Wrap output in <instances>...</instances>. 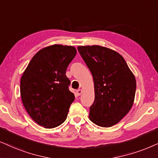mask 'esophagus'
Returning a JSON list of instances; mask_svg holds the SVG:
<instances>
[{"label": "esophagus", "instance_id": "1", "mask_svg": "<svg viewBox=\"0 0 158 158\" xmlns=\"http://www.w3.org/2000/svg\"><path fill=\"white\" fill-rule=\"evenodd\" d=\"M81 93H82V90H81V89H78L77 91V94L78 96L81 95Z\"/></svg>", "mask_w": 158, "mask_h": 158}]
</instances>
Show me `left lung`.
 I'll use <instances>...</instances> for the list:
<instances>
[{
  "label": "left lung",
  "mask_w": 158,
  "mask_h": 158,
  "mask_svg": "<svg viewBox=\"0 0 158 158\" xmlns=\"http://www.w3.org/2000/svg\"><path fill=\"white\" fill-rule=\"evenodd\" d=\"M77 48L93 77L94 101L90 107V121L99 127H113L133 106L135 77L115 50L100 45Z\"/></svg>",
  "instance_id": "8db88e82"
}]
</instances>
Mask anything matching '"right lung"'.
<instances>
[{"label": "right lung", "mask_w": 158, "mask_h": 158, "mask_svg": "<svg viewBox=\"0 0 158 158\" xmlns=\"http://www.w3.org/2000/svg\"><path fill=\"white\" fill-rule=\"evenodd\" d=\"M77 54L73 46L52 45L39 50L21 78L27 112L37 124L52 129L66 121L74 94L69 91L67 67Z\"/></svg>", "instance_id": "add662e5"}]
</instances>
